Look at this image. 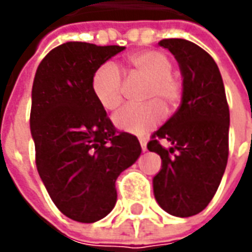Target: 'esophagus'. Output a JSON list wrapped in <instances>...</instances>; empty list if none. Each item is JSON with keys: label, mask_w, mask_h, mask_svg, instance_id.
Listing matches in <instances>:
<instances>
[{"label": "esophagus", "mask_w": 252, "mask_h": 252, "mask_svg": "<svg viewBox=\"0 0 252 252\" xmlns=\"http://www.w3.org/2000/svg\"><path fill=\"white\" fill-rule=\"evenodd\" d=\"M140 146L143 151L147 150V140H146V139H140Z\"/></svg>", "instance_id": "obj_1"}]
</instances>
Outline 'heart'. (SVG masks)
<instances>
[{
	"mask_svg": "<svg viewBox=\"0 0 252 252\" xmlns=\"http://www.w3.org/2000/svg\"><path fill=\"white\" fill-rule=\"evenodd\" d=\"M131 73L147 80L143 98L149 102L129 103L113 116L121 130L143 134L164 118V106L172 109L182 96V83L171 73L172 63L167 54L146 50L131 54L127 59ZM91 88L96 101L108 111L116 109L123 101V75L115 63H103L92 75Z\"/></svg>",
	"mask_w": 252,
	"mask_h": 252,
	"instance_id": "obj_1",
	"label": "heart"
}]
</instances>
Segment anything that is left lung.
I'll use <instances>...</instances> for the list:
<instances>
[{
	"label": "left lung",
	"instance_id": "obj_1",
	"mask_svg": "<svg viewBox=\"0 0 252 252\" xmlns=\"http://www.w3.org/2000/svg\"><path fill=\"white\" fill-rule=\"evenodd\" d=\"M184 77L182 102L147 149L160 154L162 168L153 179L154 196L172 216L189 218L209 205L228 158L230 112L223 80L212 56L185 39H162ZM167 140L171 148L160 146Z\"/></svg>",
	"mask_w": 252,
	"mask_h": 252
}]
</instances>
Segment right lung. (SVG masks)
Wrapping results in <instances>:
<instances>
[{"label":"right lung","mask_w":252,"mask_h":252,"mask_svg":"<svg viewBox=\"0 0 252 252\" xmlns=\"http://www.w3.org/2000/svg\"><path fill=\"white\" fill-rule=\"evenodd\" d=\"M123 46L67 42L40 62L32 87L36 167L57 209L81 223L115 208L116 179L140 157L136 136L119 131L91 88L96 68Z\"/></svg>","instance_id":"add662e5"}]
</instances>
